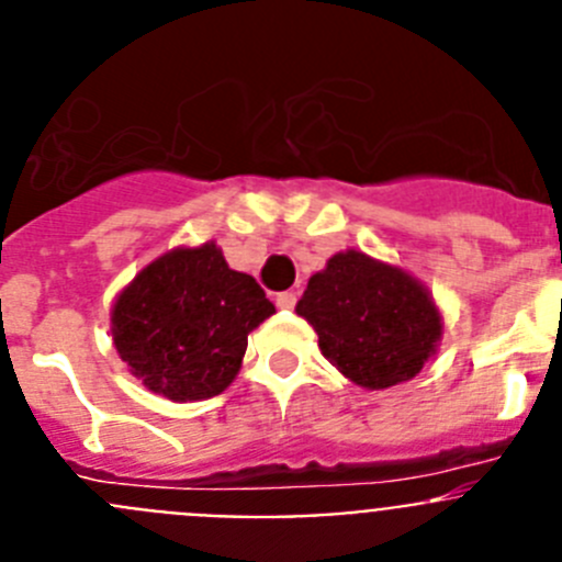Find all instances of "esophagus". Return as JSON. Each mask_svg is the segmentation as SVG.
I'll return each instance as SVG.
<instances>
[{
    "instance_id": "obj_1",
    "label": "esophagus",
    "mask_w": 562,
    "mask_h": 562,
    "mask_svg": "<svg viewBox=\"0 0 562 562\" xmlns=\"http://www.w3.org/2000/svg\"><path fill=\"white\" fill-rule=\"evenodd\" d=\"M295 301H297L295 292H281V295L276 297V304L281 306V310H292V306H295Z\"/></svg>"
}]
</instances>
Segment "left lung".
Listing matches in <instances>:
<instances>
[{
  "instance_id": "obj_1",
  "label": "left lung",
  "mask_w": 562,
  "mask_h": 562,
  "mask_svg": "<svg viewBox=\"0 0 562 562\" xmlns=\"http://www.w3.org/2000/svg\"><path fill=\"white\" fill-rule=\"evenodd\" d=\"M295 312L317 331L321 355L366 391L414 380L445 335L428 286L362 250L335 252L310 278Z\"/></svg>"
}]
</instances>
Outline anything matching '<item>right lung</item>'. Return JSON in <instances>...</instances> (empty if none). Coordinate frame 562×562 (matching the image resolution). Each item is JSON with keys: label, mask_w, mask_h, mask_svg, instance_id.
<instances>
[{"label": "right lung", "mask_w": 562, "mask_h": 562, "mask_svg": "<svg viewBox=\"0 0 562 562\" xmlns=\"http://www.w3.org/2000/svg\"><path fill=\"white\" fill-rule=\"evenodd\" d=\"M276 312L216 241L173 247L117 292L112 342L132 376L171 402L211 400L236 380L247 335Z\"/></svg>", "instance_id": "right-lung-1"}]
</instances>
